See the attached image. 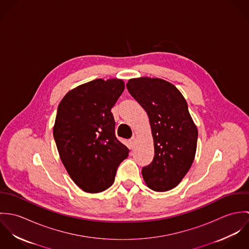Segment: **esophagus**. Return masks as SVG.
I'll return each mask as SVG.
<instances>
[{
    "label": "esophagus",
    "mask_w": 249,
    "mask_h": 249,
    "mask_svg": "<svg viewBox=\"0 0 249 249\" xmlns=\"http://www.w3.org/2000/svg\"><path fill=\"white\" fill-rule=\"evenodd\" d=\"M135 142H136V138H135V137H132V138L129 140V142H130V144H131L132 146L135 144Z\"/></svg>",
    "instance_id": "obj_1"
}]
</instances>
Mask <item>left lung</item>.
<instances>
[{"label": "left lung", "instance_id": "8db88e82", "mask_svg": "<svg viewBox=\"0 0 249 249\" xmlns=\"http://www.w3.org/2000/svg\"><path fill=\"white\" fill-rule=\"evenodd\" d=\"M126 87L145 110L153 137L154 158L142 168V178L155 192L170 191L189 172L196 151L197 127L187 102L174 84L161 78H131Z\"/></svg>", "mask_w": 249, "mask_h": 249}]
</instances>
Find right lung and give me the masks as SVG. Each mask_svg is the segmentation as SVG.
Wrapping results in <instances>:
<instances>
[{"instance_id":"add662e5","label":"right lung","mask_w":249,"mask_h":249,"mask_svg":"<svg viewBox=\"0 0 249 249\" xmlns=\"http://www.w3.org/2000/svg\"><path fill=\"white\" fill-rule=\"evenodd\" d=\"M124 90L119 78H98L69 91L57 107L53 138L71 180L86 193H101L115 180L129 149L115 136L111 109Z\"/></svg>"}]
</instances>
